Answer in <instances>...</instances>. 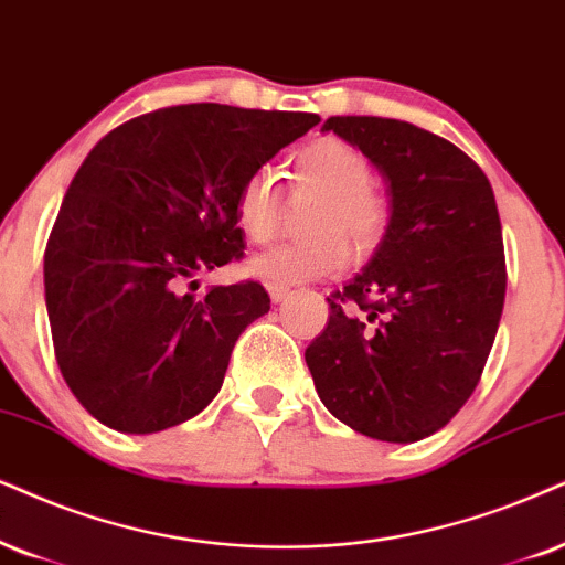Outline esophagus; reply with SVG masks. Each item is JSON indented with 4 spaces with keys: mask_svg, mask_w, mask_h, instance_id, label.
<instances>
[{
    "mask_svg": "<svg viewBox=\"0 0 565 565\" xmlns=\"http://www.w3.org/2000/svg\"><path fill=\"white\" fill-rule=\"evenodd\" d=\"M266 289H268V295H270V299H274V302H284V299L291 295L289 287H284V284H276V281H266Z\"/></svg>",
    "mask_w": 565,
    "mask_h": 565,
    "instance_id": "1",
    "label": "esophagus"
}]
</instances>
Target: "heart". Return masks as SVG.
<instances>
[{"label": "heart", "instance_id": "1", "mask_svg": "<svg viewBox=\"0 0 565 565\" xmlns=\"http://www.w3.org/2000/svg\"><path fill=\"white\" fill-rule=\"evenodd\" d=\"M291 192L316 198L305 213V232L312 237L276 247L253 263L266 281L302 284L339 274L347 266L344 237L356 249H370L388 230V203L373 188V167L354 146L339 138H320L299 148L291 161ZM237 224L247 242L266 245L278 230L281 195L274 174L253 171L239 184Z\"/></svg>", "mask_w": 565, "mask_h": 565}]
</instances>
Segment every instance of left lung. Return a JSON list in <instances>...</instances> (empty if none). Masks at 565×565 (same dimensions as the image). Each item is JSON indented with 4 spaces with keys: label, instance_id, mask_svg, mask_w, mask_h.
Returning <instances> with one entry per match:
<instances>
[{
    "label": "left lung",
    "instance_id": "8db88e82",
    "mask_svg": "<svg viewBox=\"0 0 565 565\" xmlns=\"http://www.w3.org/2000/svg\"><path fill=\"white\" fill-rule=\"evenodd\" d=\"M388 184L370 266L328 297L305 362L335 419L388 443L438 433L480 383L505 299L498 205L461 148L409 122L331 117Z\"/></svg>",
    "mask_w": 565,
    "mask_h": 565
}]
</instances>
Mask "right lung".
<instances>
[{"label":"right lung","mask_w":565,"mask_h":565,"mask_svg":"<svg viewBox=\"0 0 565 565\" xmlns=\"http://www.w3.org/2000/svg\"><path fill=\"white\" fill-rule=\"evenodd\" d=\"M318 122L180 104L119 125L85 156L49 234L44 287L56 365L98 423L159 433L218 394L239 333L270 297L258 281L198 299L182 287L242 258L239 184Z\"/></svg>","instance_id":"1"}]
</instances>
